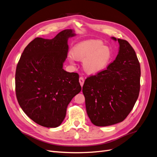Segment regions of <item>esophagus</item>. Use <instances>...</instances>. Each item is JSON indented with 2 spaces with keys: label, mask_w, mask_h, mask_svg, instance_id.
<instances>
[{
  "label": "esophagus",
  "mask_w": 157,
  "mask_h": 157,
  "mask_svg": "<svg viewBox=\"0 0 157 157\" xmlns=\"http://www.w3.org/2000/svg\"><path fill=\"white\" fill-rule=\"evenodd\" d=\"M79 82H80V85H81V86H82L83 84H84V79L82 77H80L79 78Z\"/></svg>",
  "instance_id": "esophagus-1"
}]
</instances>
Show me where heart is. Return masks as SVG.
<instances>
[{
    "label": "heart",
    "mask_w": 157,
    "mask_h": 157,
    "mask_svg": "<svg viewBox=\"0 0 157 157\" xmlns=\"http://www.w3.org/2000/svg\"><path fill=\"white\" fill-rule=\"evenodd\" d=\"M71 55L83 61V68L88 74L95 75L105 70L113 58L112 50L100 40H87L76 44Z\"/></svg>",
    "instance_id": "obj_1"
}]
</instances>
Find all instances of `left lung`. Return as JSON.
<instances>
[{
    "label": "left lung",
    "instance_id": "obj_1",
    "mask_svg": "<svg viewBox=\"0 0 157 157\" xmlns=\"http://www.w3.org/2000/svg\"><path fill=\"white\" fill-rule=\"evenodd\" d=\"M112 39L117 40L115 37ZM117 40L120 47L116 59L105 70L88 77L82 87L88 116L98 126L122 122L139 96V60L129 42Z\"/></svg>",
    "mask_w": 157,
    "mask_h": 157
}]
</instances>
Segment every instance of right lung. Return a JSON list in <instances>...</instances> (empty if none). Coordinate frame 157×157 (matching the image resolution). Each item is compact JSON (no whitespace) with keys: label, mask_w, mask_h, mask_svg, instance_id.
<instances>
[{"label":"right lung","mask_w":157,"mask_h":157,"mask_svg":"<svg viewBox=\"0 0 157 157\" xmlns=\"http://www.w3.org/2000/svg\"><path fill=\"white\" fill-rule=\"evenodd\" d=\"M71 29L54 39L36 37L23 50L16 71V94L22 110L36 124L59 126L70 101L81 90L79 75L63 69Z\"/></svg>","instance_id":"right-lung-1"}]
</instances>
